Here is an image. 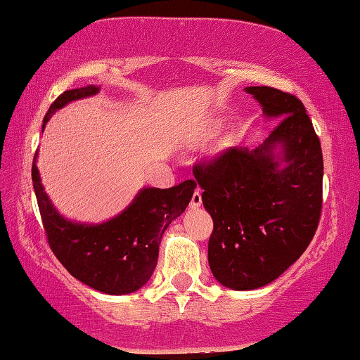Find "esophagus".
<instances>
[{
    "label": "esophagus",
    "mask_w": 360,
    "mask_h": 360,
    "mask_svg": "<svg viewBox=\"0 0 360 360\" xmlns=\"http://www.w3.org/2000/svg\"><path fill=\"white\" fill-rule=\"evenodd\" d=\"M201 204H202L201 191L196 190V191H194V194H193L191 201H190V207H191V209H198V207H201Z\"/></svg>",
    "instance_id": "34e87169"
}]
</instances>
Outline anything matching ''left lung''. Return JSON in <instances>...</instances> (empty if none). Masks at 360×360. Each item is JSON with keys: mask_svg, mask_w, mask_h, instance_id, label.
<instances>
[{"mask_svg": "<svg viewBox=\"0 0 360 360\" xmlns=\"http://www.w3.org/2000/svg\"><path fill=\"white\" fill-rule=\"evenodd\" d=\"M245 92L279 120L255 150L236 146L193 167L214 220L209 264L233 290L278 279L309 245L322 210L321 141L302 100L268 86Z\"/></svg>", "mask_w": 360, "mask_h": 360, "instance_id": "obj_1", "label": "left lung"}]
</instances>
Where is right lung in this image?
Segmentation results:
<instances>
[{
	"label": "right lung",
	"instance_id": "1",
	"mask_svg": "<svg viewBox=\"0 0 360 360\" xmlns=\"http://www.w3.org/2000/svg\"><path fill=\"white\" fill-rule=\"evenodd\" d=\"M97 92V86L65 91L49 107L43 129L57 110ZM37 158L38 151L32 167L33 188L47 243L58 262L82 284L108 295H126L143 287L158 264L162 234L185 212L196 181L185 180L166 190L143 188L120 215L92 225L58 214L41 184Z\"/></svg>",
	"mask_w": 360,
	"mask_h": 360
}]
</instances>
